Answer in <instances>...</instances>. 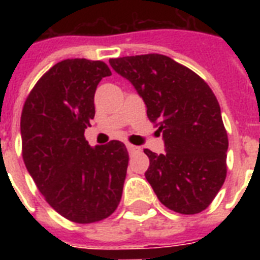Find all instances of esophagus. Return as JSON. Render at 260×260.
<instances>
[{
  "instance_id": "1",
  "label": "esophagus",
  "mask_w": 260,
  "mask_h": 260,
  "mask_svg": "<svg viewBox=\"0 0 260 260\" xmlns=\"http://www.w3.org/2000/svg\"><path fill=\"white\" fill-rule=\"evenodd\" d=\"M126 150L129 154H134V152H139L140 151V147L134 146V144H126Z\"/></svg>"
}]
</instances>
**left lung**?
Wrapping results in <instances>:
<instances>
[{
  "mask_svg": "<svg viewBox=\"0 0 260 260\" xmlns=\"http://www.w3.org/2000/svg\"><path fill=\"white\" fill-rule=\"evenodd\" d=\"M128 79L158 122L165 154L144 150L150 158L147 181L169 209L182 214L202 212L226 177L228 136L216 95L194 71L166 55L110 59Z\"/></svg>",
  "mask_w": 260,
  "mask_h": 260,
  "instance_id": "8db88e82",
  "label": "left lung"
}]
</instances>
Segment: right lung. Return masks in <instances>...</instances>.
Instances as JSON below:
<instances>
[{"label":"right lung","instance_id":"1","mask_svg":"<svg viewBox=\"0 0 260 260\" xmlns=\"http://www.w3.org/2000/svg\"><path fill=\"white\" fill-rule=\"evenodd\" d=\"M112 75L101 60L66 59L26 97L21 113L22 159L39 191L59 214L78 224L109 217L120 204L128 167L124 143L90 147L94 93Z\"/></svg>","mask_w":260,"mask_h":260}]
</instances>
